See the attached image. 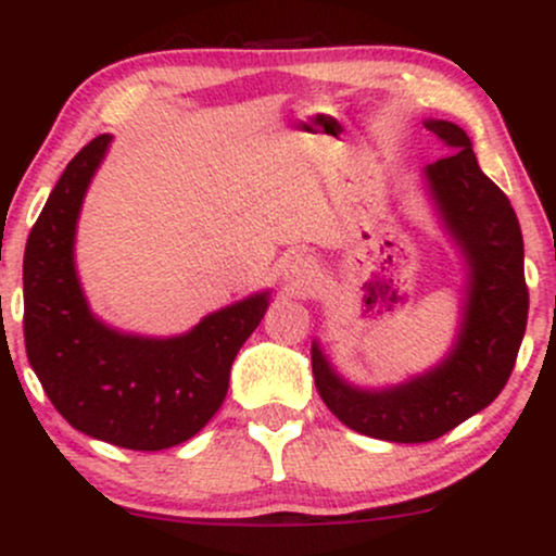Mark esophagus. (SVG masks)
<instances>
[{
    "label": "esophagus",
    "mask_w": 556,
    "mask_h": 556,
    "mask_svg": "<svg viewBox=\"0 0 556 556\" xmlns=\"http://www.w3.org/2000/svg\"><path fill=\"white\" fill-rule=\"evenodd\" d=\"M311 279V264L305 258H290L285 266V282L290 287H303Z\"/></svg>",
    "instance_id": "esophagus-1"
}]
</instances>
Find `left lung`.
<instances>
[{
  "instance_id": "obj_1",
  "label": "left lung",
  "mask_w": 556,
  "mask_h": 556,
  "mask_svg": "<svg viewBox=\"0 0 556 556\" xmlns=\"http://www.w3.org/2000/svg\"><path fill=\"white\" fill-rule=\"evenodd\" d=\"M424 125L452 151L426 167V188L468 269L457 342L431 371L387 389L348 384L318 342L311 344L316 389L329 410L348 429L400 444L431 442L491 405L513 374L528 321L522 235L509 198L478 167L463 127L446 119Z\"/></svg>"
}]
</instances>
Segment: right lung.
I'll list each match as a JSON object with an SVG mask.
<instances>
[{
    "mask_svg": "<svg viewBox=\"0 0 556 556\" xmlns=\"http://www.w3.org/2000/svg\"><path fill=\"white\" fill-rule=\"evenodd\" d=\"M112 136L83 146L28 235L23 258L25 353L73 429L156 452L188 442L225 402L229 368L269 305V292L208 314L180 337L123 334L88 308L75 271V227Z\"/></svg>",
    "mask_w": 556,
    "mask_h": 556,
    "instance_id": "1",
    "label": "right lung"
}]
</instances>
